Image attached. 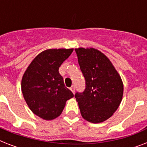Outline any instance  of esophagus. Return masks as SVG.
<instances>
[{
    "label": "esophagus",
    "instance_id": "1",
    "mask_svg": "<svg viewBox=\"0 0 147 147\" xmlns=\"http://www.w3.org/2000/svg\"><path fill=\"white\" fill-rule=\"evenodd\" d=\"M70 90H71L72 93H75V87H74V86H71V87L70 88Z\"/></svg>",
    "mask_w": 147,
    "mask_h": 147
}]
</instances>
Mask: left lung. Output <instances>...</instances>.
<instances>
[{
    "instance_id": "left-lung-1",
    "label": "left lung",
    "mask_w": 147,
    "mask_h": 147,
    "mask_svg": "<svg viewBox=\"0 0 147 147\" xmlns=\"http://www.w3.org/2000/svg\"><path fill=\"white\" fill-rule=\"evenodd\" d=\"M75 50L86 85L82 93L75 94L81 114L92 123L104 122L114 114L122 100V79L100 51L82 47Z\"/></svg>"
}]
</instances>
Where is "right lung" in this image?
Instances as JSON below:
<instances>
[{
	"label": "right lung",
	"instance_id": "add662e5",
	"mask_svg": "<svg viewBox=\"0 0 147 147\" xmlns=\"http://www.w3.org/2000/svg\"><path fill=\"white\" fill-rule=\"evenodd\" d=\"M73 49H49L38 54L24 72L21 91L33 114L46 121L62 114L73 93L65 86L59 72L60 65Z\"/></svg>",
	"mask_w": 147,
	"mask_h": 147
}]
</instances>
